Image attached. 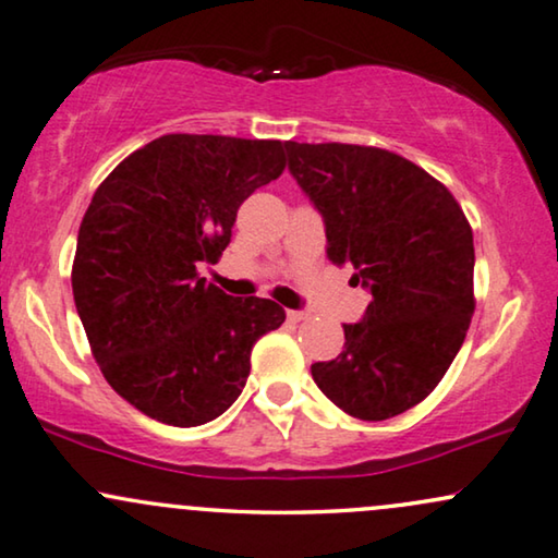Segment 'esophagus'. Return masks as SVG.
I'll list each match as a JSON object with an SVG mask.
<instances>
[{
    "label": "esophagus",
    "instance_id": "esophagus-1",
    "mask_svg": "<svg viewBox=\"0 0 558 558\" xmlns=\"http://www.w3.org/2000/svg\"><path fill=\"white\" fill-rule=\"evenodd\" d=\"M286 316H288L290 324H301V320L308 318V313H305V311H286Z\"/></svg>",
    "mask_w": 558,
    "mask_h": 558
}]
</instances>
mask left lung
Masks as SVG:
<instances>
[{"instance_id":"obj_1","label":"left lung","mask_w":558,"mask_h":558,"mask_svg":"<svg viewBox=\"0 0 558 558\" xmlns=\"http://www.w3.org/2000/svg\"><path fill=\"white\" fill-rule=\"evenodd\" d=\"M290 171L326 222V255L372 290L313 381L351 417L379 422L420 404L465 341L475 311L473 230L450 190L387 148L286 144Z\"/></svg>"}]
</instances>
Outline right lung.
I'll use <instances>...</instances> for the list:
<instances>
[{
  "mask_svg": "<svg viewBox=\"0 0 558 558\" xmlns=\"http://www.w3.org/2000/svg\"><path fill=\"white\" fill-rule=\"evenodd\" d=\"M286 169L282 141L167 133L93 194L77 232L73 295L106 381L146 417L215 420L242 395L255 341L286 311L199 276L230 245L240 204Z\"/></svg>",
  "mask_w": 558,
  "mask_h": 558,
  "instance_id": "right-lung-1",
  "label": "right lung"
}]
</instances>
